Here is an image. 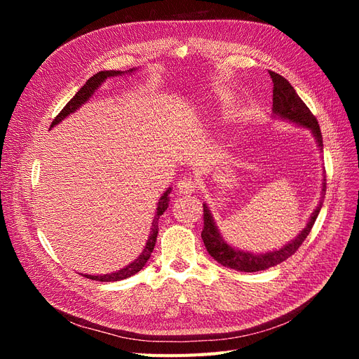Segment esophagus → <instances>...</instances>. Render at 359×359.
Segmentation results:
<instances>
[{"mask_svg":"<svg viewBox=\"0 0 359 359\" xmlns=\"http://www.w3.org/2000/svg\"><path fill=\"white\" fill-rule=\"evenodd\" d=\"M196 189H198L196 181L191 178H187V177L181 178L177 184V190L180 194H191L193 191H196Z\"/></svg>","mask_w":359,"mask_h":359,"instance_id":"1","label":"esophagus"}]
</instances>
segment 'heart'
Masks as SVG:
<instances>
[{
    "label": "heart",
    "mask_w": 359,
    "mask_h": 359,
    "mask_svg": "<svg viewBox=\"0 0 359 359\" xmlns=\"http://www.w3.org/2000/svg\"><path fill=\"white\" fill-rule=\"evenodd\" d=\"M220 95H222V99H224V100H227V99H226V95H227V94H226V93H224V91H220Z\"/></svg>",
    "instance_id": "b5f03b06"
}]
</instances>
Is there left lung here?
Instances as JSON below:
<instances>
[{"instance_id": "obj_1", "label": "left lung", "mask_w": 359, "mask_h": 359, "mask_svg": "<svg viewBox=\"0 0 359 359\" xmlns=\"http://www.w3.org/2000/svg\"><path fill=\"white\" fill-rule=\"evenodd\" d=\"M269 76L273 78V83H274L273 112L277 116L289 119L292 123H297L299 126L311 128V132L314 133V137H316L318 144L322 149L323 147L322 133H320V127L316 116L310 112L307 104L301 100V97L297 94V91L293 90V86L283 78V76H280L278 73H274V72H269ZM325 191H327V182H323L320 199L325 198ZM320 208H322V201L319 202L318 208L311 214L310 222L307 223L306 229H304L292 243L286 244L283 248L276 250V252L265 253V255H252V253L240 252V250L226 244V241L220 236L219 231H217L208 206L203 205L202 240L211 257L217 260L219 264H222L223 266H227L235 271H241V273H256V271H264L266 268L276 266L283 262V260H286L287 257H290L292 255H295L297 250L302 245V243L306 241V238L309 236L314 222L318 219Z\"/></svg>"}]
</instances>
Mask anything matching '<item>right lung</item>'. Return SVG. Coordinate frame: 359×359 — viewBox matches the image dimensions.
Listing matches in <instances>:
<instances>
[{
	"label": "right lung",
	"instance_id": "add662e5",
	"mask_svg": "<svg viewBox=\"0 0 359 359\" xmlns=\"http://www.w3.org/2000/svg\"><path fill=\"white\" fill-rule=\"evenodd\" d=\"M128 72H132V70H128ZM118 74H123V72L107 70V72H99V73H95L94 76H91V78L85 82V85L82 86V88L73 95V99L66 106L62 107V111L55 118H53L50 127L58 124L61 119H64L67 115L74 112L82 103H85L86 100H88L90 97H91V94L95 91L97 86H99L106 78H109V76H118ZM169 193H170V190H168L166 193H163V196L160 198V201L157 203V214L154 215L153 227H151V233H149V238H148V241H147V245L144 248L142 255H140L135 260V262L127 265L123 269L116 271V273L106 274V276H85L86 278L99 280V281H118V280H124V278H128V277L135 276L136 273H139V271L144 268V265L148 262V259L151 257V253H153V250H154L156 240H157V233H158V219H160V215L168 210V205H169V198L168 196H169Z\"/></svg>",
	"mask_w": 359,
	"mask_h": 359
}]
</instances>
